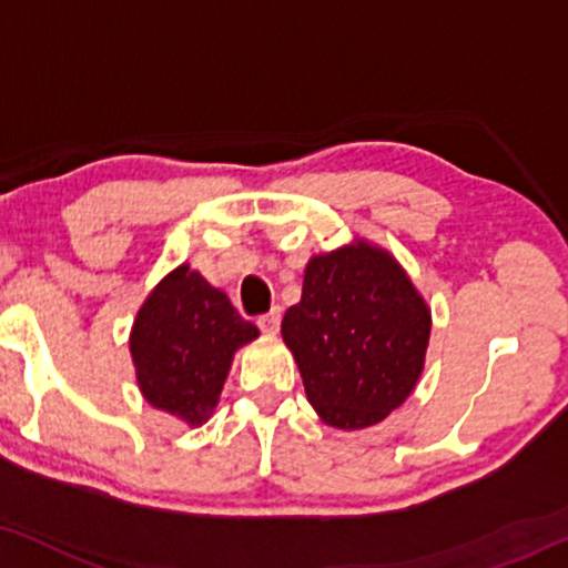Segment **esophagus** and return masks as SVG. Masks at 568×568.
<instances>
[{
    "mask_svg": "<svg viewBox=\"0 0 568 568\" xmlns=\"http://www.w3.org/2000/svg\"><path fill=\"white\" fill-rule=\"evenodd\" d=\"M280 320H283V314H280V310H272L262 314V317L256 320L258 327H262V333H266V336H275V333L280 331Z\"/></svg>",
    "mask_w": 568,
    "mask_h": 568,
    "instance_id": "34e87169",
    "label": "esophagus"
}]
</instances>
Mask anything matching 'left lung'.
Instances as JSON below:
<instances>
[{"instance_id":"8db88e82","label":"left lung","mask_w":568,"mask_h":568,"mask_svg":"<svg viewBox=\"0 0 568 568\" xmlns=\"http://www.w3.org/2000/svg\"><path fill=\"white\" fill-rule=\"evenodd\" d=\"M283 341L323 423L359 432L388 418L418 386L432 306L394 254L365 237L306 262L302 302Z\"/></svg>"}]
</instances>
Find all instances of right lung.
<instances>
[{
	"instance_id": "right-lung-1",
	"label": "right lung",
	"mask_w": 568,
	"mask_h": 568,
	"mask_svg": "<svg viewBox=\"0 0 568 568\" xmlns=\"http://www.w3.org/2000/svg\"><path fill=\"white\" fill-rule=\"evenodd\" d=\"M256 338L258 327L227 293L184 262L136 310L129 333L136 386L148 405L197 428L219 405L235 352Z\"/></svg>"
}]
</instances>
